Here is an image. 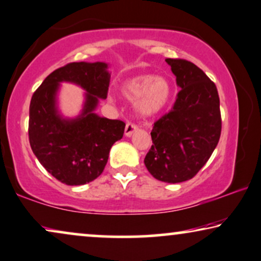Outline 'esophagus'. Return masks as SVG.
<instances>
[{
    "label": "esophagus",
    "instance_id": "34e87169",
    "mask_svg": "<svg viewBox=\"0 0 261 261\" xmlns=\"http://www.w3.org/2000/svg\"><path fill=\"white\" fill-rule=\"evenodd\" d=\"M137 126L133 123H127L126 126H125V136L126 137H131L135 131H137Z\"/></svg>",
    "mask_w": 261,
    "mask_h": 261
}]
</instances>
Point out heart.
Listing matches in <instances>:
<instances>
[{
	"label": "heart",
	"instance_id": "1",
	"mask_svg": "<svg viewBox=\"0 0 261 261\" xmlns=\"http://www.w3.org/2000/svg\"><path fill=\"white\" fill-rule=\"evenodd\" d=\"M124 98L134 101L138 116L151 118L168 106L172 98L171 83L154 75H140L121 83Z\"/></svg>",
	"mask_w": 261,
	"mask_h": 261
}]
</instances>
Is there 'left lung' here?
<instances>
[{
    "label": "left lung",
    "mask_w": 261,
    "mask_h": 261,
    "mask_svg": "<svg viewBox=\"0 0 261 261\" xmlns=\"http://www.w3.org/2000/svg\"><path fill=\"white\" fill-rule=\"evenodd\" d=\"M180 89L173 110L156 121L144 165L155 179H192L207 162L221 136L220 98L215 83L196 64L167 58Z\"/></svg>",
    "instance_id": "1"
}]
</instances>
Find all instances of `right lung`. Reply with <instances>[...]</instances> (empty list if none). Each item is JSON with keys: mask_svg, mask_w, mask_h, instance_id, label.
Instances as JSON below:
<instances>
[{"mask_svg": "<svg viewBox=\"0 0 261 261\" xmlns=\"http://www.w3.org/2000/svg\"><path fill=\"white\" fill-rule=\"evenodd\" d=\"M111 72L105 62H75L51 72L32 96L29 137L31 148L52 176L70 186L95 180L105 168L112 145L121 140L125 123L95 113L107 98ZM62 82L85 90L82 112L64 117L58 109Z\"/></svg>", "mask_w": 261, "mask_h": 261, "instance_id": "1", "label": "right lung"}]
</instances>
